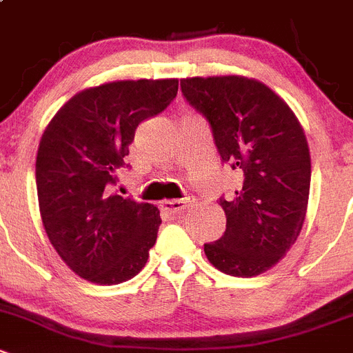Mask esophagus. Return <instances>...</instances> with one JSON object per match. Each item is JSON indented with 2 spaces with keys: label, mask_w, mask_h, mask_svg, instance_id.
<instances>
[{
  "label": "esophagus",
  "mask_w": 353,
  "mask_h": 353,
  "mask_svg": "<svg viewBox=\"0 0 353 353\" xmlns=\"http://www.w3.org/2000/svg\"><path fill=\"white\" fill-rule=\"evenodd\" d=\"M192 203H194L192 196H187V198H182V199H170V201H163L161 203V208L168 213H180L185 208H189V206H192Z\"/></svg>",
  "instance_id": "34e87169"
}]
</instances>
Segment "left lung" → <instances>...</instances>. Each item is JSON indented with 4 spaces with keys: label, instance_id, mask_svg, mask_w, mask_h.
Instances as JSON below:
<instances>
[{
    "label": "left lung",
    "instance_id": "left-lung-1",
    "mask_svg": "<svg viewBox=\"0 0 353 353\" xmlns=\"http://www.w3.org/2000/svg\"><path fill=\"white\" fill-rule=\"evenodd\" d=\"M185 101L208 122L222 164L241 176L231 198H219L225 231L205 243L210 263L231 276H255L289 252L301 232L312 163L292 110L257 80L210 77L180 82Z\"/></svg>",
    "mask_w": 353,
    "mask_h": 353
}]
</instances>
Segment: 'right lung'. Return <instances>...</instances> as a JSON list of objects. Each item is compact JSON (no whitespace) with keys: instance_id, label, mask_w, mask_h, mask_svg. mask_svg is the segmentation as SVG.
Masks as SVG:
<instances>
[{"instance_id":"obj_1","label":"right lung","mask_w":353,"mask_h":353,"mask_svg":"<svg viewBox=\"0 0 353 353\" xmlns=\"http://www.w3.org/2000/svg\"><path fill=\"white\" fill-rule=\"evenodd\" d=\"M179 80H122L79 92L52 119L37 155L48 240L79 276L115 285L137 276L161 225L159 210L113 194L141 122L159 115Z\"/></svg>"}]
</instances>
